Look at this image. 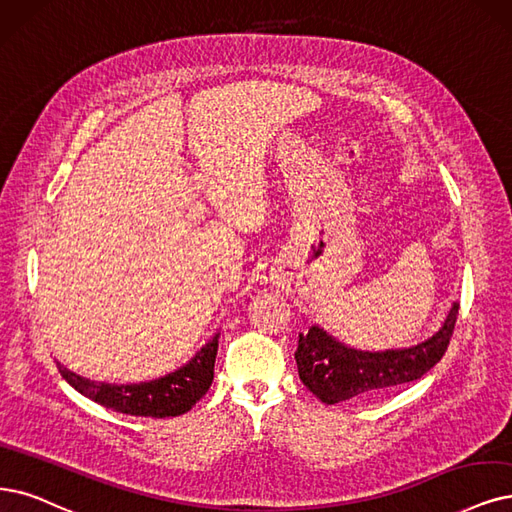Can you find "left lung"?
<instances>
[{
	"label": "left lung",
	"instance_id": "left-lung-1",
	"mask_svg": "<svg viewBox=\"0 0 512 512\" xmlns=\"http://www.w3.org/2000/svg\"><path fill=\"white\" fill-rule=\"evenodd\" d=\"M458 310L460 304L456 301L443 327L426 342L386 352L348 348L314 325L306 335L299 333V346L295 350L299 380L327 405L358 399V396H375L394 386L420 380L443 358L456 327Z\"/></svg>",
	"mask_w": 512,
	"mask_h": 512
}]
</instances>
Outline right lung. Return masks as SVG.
Here are the masks:
<instances>
[{"mask_svg":"<svg viewBox=\"0 0 512 512\" xmlns=\"http://www.w3.org/2000/svg\"><path fill=\"white\" fill-rule=\"evenodd\" d=\"M217 346L219 333H215L211 342L202 346L192 361L181 369L141 384L90 382L65 369L61 363L56 367H59L63 380L75 390L107 409L126 415H145V418H175V415L192 409L211 388Z\"/></svg>","mask_w":512,"mask_h":512,"instance_id":"add662e5","label":"right lung"}]
</instances>
